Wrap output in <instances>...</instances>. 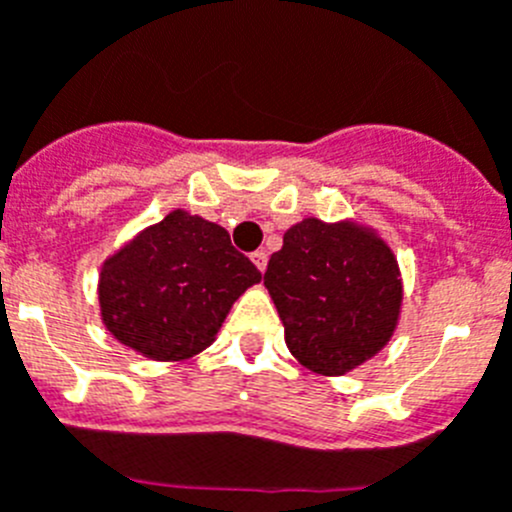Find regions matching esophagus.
Wrapping results in <instances>:
<instances>
[{
    "label": "esophagus",
    "instance_id": "34e87169",
    "mask_svg": "<svg viewBox=\"0 0 512 512\" xmlns=\"http://www.w3.org/2000/svg\"><path fill=\"white\" fill-rule=\"evenodd\" d=\"M251 261H253V264H256V269H259L261 274H264L266 264H269V253H266V251H253L251 253Z\"/></svg>",
    "mask_w": 512,
    "mask_h": 512
}]
</instances>
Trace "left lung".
<instances>
[{
	"label": "left lung",
	"mask_w": 512,
	"mask_h": 512,
	"mask_svg": "<svg viewBox=\"0 0 512 512\" xmlns=\"http://www.w3.org/2000/svg\"><path fill=\"white\" fill-rule=\"evenodd\" d=\"M264 284L304 368L342 375L391 340L401 312V271L386 241L358 223L304 218L284 233Z\"/></svg>",
	"instance_id": "left-lung-1"
}]
</instances>
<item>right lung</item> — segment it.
I'll return each mask as SVG.
<instances>
[{"mask_svg": "<svg viewBox=\"0 0 512 512\" xmlns=\"http://www.w3.org/2000/svg\"><path fill=\"white\" fill-rule=\"evenodd\" d=\"M261 271L225 228L172 210L106 259L98 302L106 330L152 360H187L218 335Z\"/></svg>", "mask_w": 512, "mask_h": 512, "instance_id": "add662e5", "label": "right lung"}]
</instances>
